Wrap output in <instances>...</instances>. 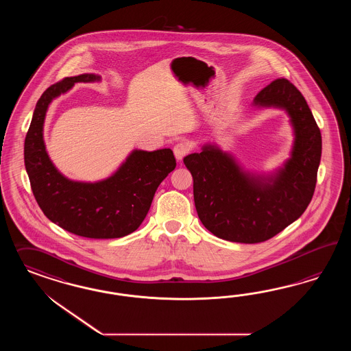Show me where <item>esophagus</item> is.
Returning <instances> with one entry per match:
<instances>
[{
	"mask_svg": "<svg viewBox=\"0 0 351 351\" xmlns=\"http://www.w3.org/2000/svg\"><path fill=\"white\" fill-rule=\"evenodd\" d=\"M189 152H191V145L185 141H180V143L175 144V147H173V154L178 160H182Z\"/></svg>",
	"mask_w": 351,
	"mask_h": 351,
	"instance_id": "esophagus-1",
	"label": "esophagus"
}]
</instances>
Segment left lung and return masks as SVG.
Masks as SVG:
<instances>
[{
  "label": "left lung",
  "mask_w": 351,
  "mask_h": 351,
  "mask_svg": "<svg viewBox=\"0 0 351 351\" xmlns=\"http://www.w3.org/2000/svg\"><path fill=\"white\" fill-rule=\"evenodd\" d=\"M258 108L285 109L295 132L291 158L273 175L243 170L233 156L207 144L184 158L193 176L199 220L213 235L238 243L273 238L305 213L317 184L322 135L305 97L278 78L254 99Z\"/></svg>",
  "instance_id": "left-lung-1"
}]
</instances>
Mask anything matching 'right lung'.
<instances>
[{"mask_svg":"<svg viewBox=\"0 0 351 351\" xmlns=\"http://www.w3.org/2000/svg\"><path fill=\"white\" fill-rule=\"evenodd\" d=\"M93 73L66 77L50 86L36 104L24 143V163L33 195L45 216L69 233L112 239L135 232L144 221L160 182L176 167L171 149L134 150L106 180L82 182L66 179L49 158L43 143V122L53 99L77 82H96Z\"/></svg>","mask_w":351,"mask_h":351,"instance_id":"add662e5","label":"right lung"}]
</instances>
